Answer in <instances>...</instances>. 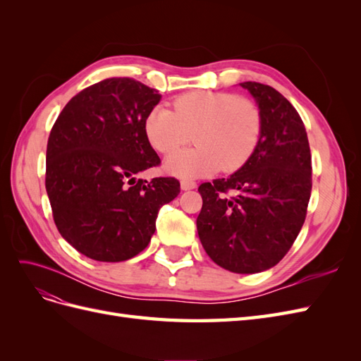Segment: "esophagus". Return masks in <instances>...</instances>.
I'll list each match as a JSON object with an SVG mask.
<instances>
[{
	"instance_id": "1",
	"label": "esophagus",
	"mask_w": 361,
	"mask_h": 361,
	"mask_svg": "<svg viewBox=\"0 0 361 361\" xmlns=\"http://www.w3.org/2000/svg\"><path fill=\"white\" fill-rule=\"evenodd\" d=\"M195 187H197V183H195L194 180H190V179H182V180H180V188H182L183 191L194 190Z\"/></svg>"
}]
</instances>
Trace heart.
Here are the masks:
<instances>
[{"label": "heart", "mask_w": 361, "mask_h": 361, "mask_svg": "<svg viewBox=\"0 0 361 361\" xmlns=\"http://www.w3.org/2000/svg\"><path fill=\"white\" fill-rule=\"evenodd\" d=\"M174 111L155 106L147 114L145 129L152 147L170 154L187 143L191 149L174 152L166 170L179 178H202L235 171L255 154L262 134V113L245 96L227 92H191L176 97Z\"/></svg>", "instance_id": "1"}]
</instances>
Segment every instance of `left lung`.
<instances>
[{"label": "left lung", "mask_w": 361, "mask_h": 361, "mask_svg": "<svg viewBox=\"0 0 361 361\" xmlns=\"http://www.w3.org/2000/svg\"><path fill=\"white\" fill-rule=\"evenodd\" d=\"M239 85L260 108V140L232 176L200 185L197 232L216 265L255 274L277 265L301 231L312 192V155L302 120L285 96L260 82Z\"/></svg>", "instance_id": "8db88e82"}]
</instances>
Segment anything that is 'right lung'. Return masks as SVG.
Returning a JSON list of instances; mask_svg holds the SVG:
<instances>
[{
  "instance_id": "obj_1",
  "label": "right lung",
  "mask_w": 361,
  "mask_h": 361,
  "mask_svg": "<svg viewBox=\"0 0 361 361\" xmlns=\"http://www.w3.org/2000/svg\"><path fill=\"white\" fill-rule=\"evenodd\" d=\"M159 99L134 78H108L75 94L51 129L45 187L54 223L93 260L137 256L155 233L161 206L180 192L174 178L137 179L161 164L145 129Z\"/></svg>"
}]
</instances>
